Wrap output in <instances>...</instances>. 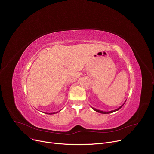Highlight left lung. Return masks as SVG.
<instances>
[{
    "label": "left lung",
    "instance_id": "8db88e82",
    "mask_svg": "<svg viewBox=\"0 0 154 154\" xmlns=\"http://www.w3.org/2000/svg\"><path fill=\"white\" fill-rule=\"evenodd\" d=\"M124 103L123 104V105H122V106H120L118 109H116V110H111V111H109V112H104V111H102V110H98V109H95V108H93V107H92V109H94L95 111H96V112H99V113H100V114H110V113H112V112H116V111H117V110H119L121 107H122L124 105Z\"/></svg>",
    "mask_w": 154,
    "mask_h": 154
}]
</instances>
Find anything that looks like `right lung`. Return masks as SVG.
I'll use <instances>...</instances> for the list:
<instances>
[{
    "label": "right lung",
    "mask_w": 154,
    "mask_h": 154,
    "mask_svg": "<svg viewBox=\"0 0 154 154\" xmlns=\"http://www.w3.org/2000/svg\"><path fill=\"white\" fill-rule=\"evenodd\" d=\"M59 111V112H60ZM58 112H54V113H45V114H56V113H57Z\"/></svg>",
    "instance_id": "obj_1"
}]
</instances>
